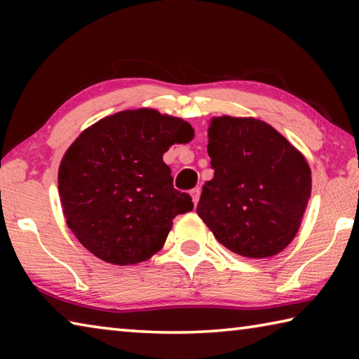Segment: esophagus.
<instances>
[{
  "mask_svg": "<svg viewBox=\"0 0 359 359\" xmlns=\"http://www.w3.org/2000/svg\"><path fill=\"white\" fill-rule=\"evenodd\" d=\"M190 194H191V199H193V203H194V205L198 204V201H199V196H201V188H193V190L190 191Z\"/></svg>",
  "mask_w": 359,
  "mask_h": 359,
  "instance_id": "34e87169",
  "label": "esophagus"
}]
</instances>
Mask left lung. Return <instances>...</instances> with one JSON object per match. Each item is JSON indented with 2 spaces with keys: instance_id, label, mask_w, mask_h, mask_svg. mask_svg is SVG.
Segmentation results:
<instances>
[{
  "instance_id": "obj_1",
  "label": "left lung",
  "mask_w": 359,
  "mask_h": 359,
  "mask_svg": "<svg viewBox=\"0 0 359 359\" xmlns=\"http://www.w3.org/2000/svg\"><path fill=\"white\" fill-rule=\"evenodd\" d=\"M214 179L198 215L228 250L245 258L280 253L299 229L312 179L306 158L271 125L218 117L209 126Z\"/></svg>"
}]
</instances>
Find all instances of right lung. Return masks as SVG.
Masks as SVG:
<instances>
[{
  "label": "right lung",
  "mask_w": 359,
  "mask_h": 359,
  "mask_svg": "<svg viewBox=\"0 0 359 359\" xmlns=\"http://www.w3.org/2000/svg\"><path fill=\"white\" fill-rule=\"evenodd\" d=\"M193 136L184 120L137 109L102 118L76 139L60 165L58 191L66 223L88 252L126 266L160 250L175 215L193 210L163 155Z\"/></svg>",
  "instance_id": "obj_1"
}]
</instances>
